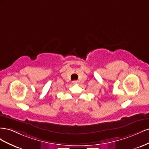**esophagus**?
<instances>
[{
	"label": "esophagus",
	"instance_id": "1",
	"mask_svg": "<svg viewBox=\"0 0 149 149\" xmlns=\"http://www.w3.org/2000/svg\"><path fill=\"white\" fill-rule=\"evenodd\" d=\"M72 83H73V84H77L78 81H73Z\"/></svg>",
	"mask_w": 149,
	"mask_h": 149
}]
</instances>
